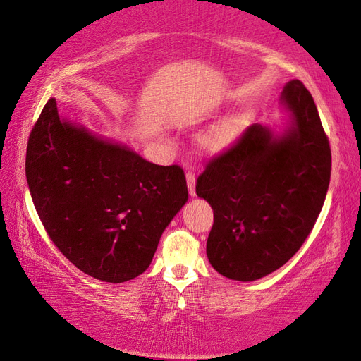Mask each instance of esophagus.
I'll return each mask as SVG.
<instances>
[{
    "instance_id": "esophagus-1",
    "label": "esophagus",
    "mask_w": 361,
    "mask_h": 361,
    "mask_svg": "<svg viewBox=\"0 0 361 361\" xmlns=\"http://www.w3.org/2000/svg\"><path fill=\"white\" fill-rule=\"evenodd\" d=\"M187 183H188V191L191 195H195V174L192 171L187 173Z\"/></svg>"
}]
</instances>
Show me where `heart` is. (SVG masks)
<instances>
[{"label": "heart", "instance_id": "1", "mask_svg": "<svg viewBox=\"0 0 361 361\" xmlns=\"http://www.w3.org/2000/svg\"><path fill=\"white\" fill-rule=\"evenodd\" d=\"M243 130V120L239 117L226 118L223 122L212 126L207 133L200 137V145L206 152L211 154H221L227 150Z\"/></svg>", "mask_w": 361, "mask_h": 361}]
</instances>
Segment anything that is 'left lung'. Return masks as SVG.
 I'll return each mask as SVG.
<instances>
[{
	"label": "left lung",
	"mask_w": 361,
	"mask_h": 361,
	"mask_svg": "<svg viewBox=\"0 0 361 361\" xmlns=\"http://www.w3.org/2000/svg\"><path fill=\"white\" fill-rule=\"evenodd\" d=\"M292 126L281 137L251 125L212 157L195 192L214 209L206 253L221 276L253 281L297 253L318 220L331 176V150L310 92L283 89Z\"/></svg>",
	"instance_id": "8db88e82"
}]
</instances>
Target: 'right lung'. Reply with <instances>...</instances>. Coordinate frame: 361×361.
<instances>
[{
  "label": "right lung",
  "instance_id": "add662e5",
  "mask_svg": "<svg viewBox=\"0 0 361 361\" xmlns=\"http://www.w3.org/2000/svg\"><path fill=\"white\" fill-rule=\"evenodd\" d=\"M25 174L51 241L97 280L143 274L159 238L188 200L179 166H157L61 120L54 97L31 129Z\"/></svg>",
  "mask_w": 361,
  "mask_h": 361
}]
</instances>
